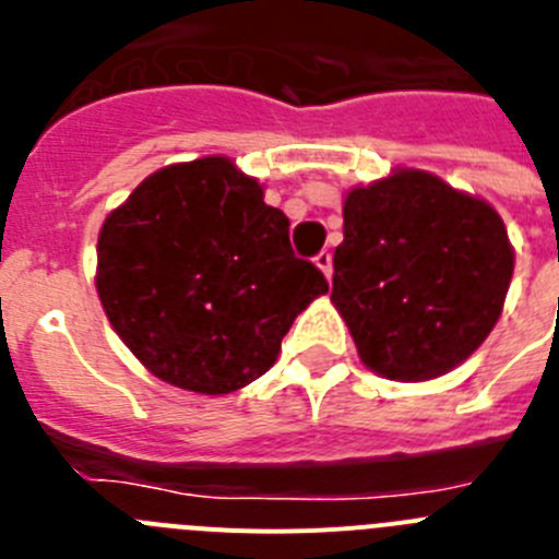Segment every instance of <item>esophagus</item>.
Returning a JSON list of instances; mask_svg holds the SVG:
<instances>
[{"mask_svg": "<svg viewBox=\"0 0 559 559\" xmlns=\"http://www.w3.org/2000/svg\"><path fill=\"white\" fill-rule=\"evenodd\" d=\"M313 263H316V269H319L324 276H328V280H330V276H333V254H330V251H319Z\"/></svg>", "mask_w": 559, "mask_h": 559, "instance_id": "1", "label": "esophagus"}]
</instances>
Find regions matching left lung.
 <instances>
[{"mask_svg":"<svg viewBox=\"0 0 559 559\" xmlns=\"http://www.w3.org/2000/svg\"><path fill=\"white\" fill-rule=\"evenodd\" d=\"M330 302L360 364L400 383L451 372L501 319L515 249L501 215L417 167L344 195Z\"/></svg>","mask_w":559,"mask_h":559,"instance_id":"1","label":"left lung"}]
</instances>
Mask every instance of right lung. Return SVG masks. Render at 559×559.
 <instances>
[{
	"mask_svg": "<svg viewBox=\"0 0 559 559\" xmlns=\"http://www.w3.org/2000/svg\"><path fill=\"white\" fill-rule=\"evenodd\" d=\"M290 221L229 156L151 173L97 235L95 288L142 367L170 386L229 394L274 367L328 280L290 251Z\"/></svg>",
	"mask_w": 559,
	"mask_h": 559,
	"instance_id": "obj_1",
	"label": "right lung"
}]
</instances>
